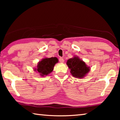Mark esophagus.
Instances as JSON below:
<instances>
[{
    "label": "esophagus",
    "instance_id": "esophagus-1",
    "mask_svg": "<svg viewBox=\"0 0 120 120\" xmlns=\"http://www.w3.org/2000/svg\"><path fill=\"white\" fill-rule=\"evenodd\" d=\"M59 61L60 63H64V59L62 58H60L59 59Z\"/></svg>",
    "mask_w": 120,
    "mask_h": 120
}]
</instances>
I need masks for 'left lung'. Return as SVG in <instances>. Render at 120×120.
Segmentation results:
<instances>
[{"instance_id": "obj_1", "label": "left lung", "mask_w": 120, "mask_h": 120, "mask_svg": "<svg viewBox=\"0 0 120 120\" xmlns=\"http://www.w3.org/2000/svg\"><path fill=\"white\" fill-rule=\"evenodd\" d=\"M67 64L70 69L71 74L77 78H82L90 70V67L77 56L68 60Z\"/></svg>"}]
</instances>
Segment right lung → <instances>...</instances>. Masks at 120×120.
Returning a JSON list of instances; mask_svg holds the SVG:
<instances>
[{"label":"right lung","instance_id":"right-lung-1","mask_svg":"<svg viewBox=\"0 0 120 120\" xmlns=\"http://www.w3.org/2000/svg\"><path fill=\"white\" fill-rule=\"evenodd\" d=\"M58 62V59L56 57L44 58L38 62L34 71H38L42 77L47 76L52 71L54 65Z\"/></svg>","mask_w":120,"mask_h":120}]
</instances>
